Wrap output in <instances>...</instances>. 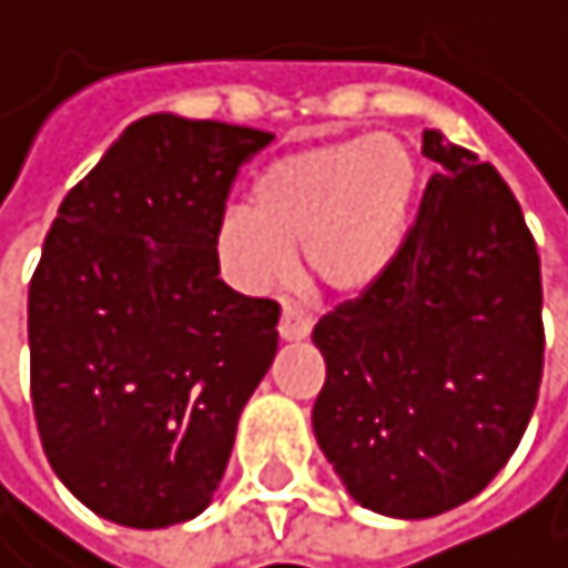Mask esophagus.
Returning <instances> with one entry per match:
<instances>
[{"instance_id":"obj_1","label":"esophagus","mask_w":568,"mask_h":568,"mask_svg":"<svg viewBox=\"0 0 568 568\" xmlns=\"http://www.w3.org/2000/svg\"><path fill=\"white\" fill-rule=\"evenodd\" d=\"M278 337L286 341V344L306 341L310 337V320L303 313H296L293 306H286V310H282V316H278Z\"/></svg>"}]
</instances>
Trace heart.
<instances>
[{
  "label": "heart",
  "instance_id": "b5f03b06",
  "mask_svg": "<svg viewBox=\"0 0 568 568\" xmlns=\"http://www.w3.org/2000/svg\"><path fill=\"white\" fill-rule=\"evenodd\" d=\"M419 201V160L392 132L306 145L272 160L252 207L214 224V255L234 290L262 296L286 278L293 248L306 286L337 303L367 296L398 262Z\"/></svg>",
  "mask_w": 568,
  "mask_h": 568
}]
</instances>
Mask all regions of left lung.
<instances>
[{"instance_id": "1", "label": "left lung", "mask_w": 568, "mask_h": 568, "mask_svg": "<svg viewBox=\"0 0 568 568\" xmlns=\"http://www.w3.org/2000/svg\"><path fill=\"white\" fill-rule=\"evenodd\" d=\"M416 227L367 296L326 313L313 433L361 508L433 518L477 497L525 436L541 382V272L508 183L443 132Z\"/></svg>"}]
</instances>
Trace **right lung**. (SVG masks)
Returning a JSON list of instances; mask_svg holds the SVG:
<instances>
[{
  "instance_id": "add662e5",
  "label": "right lung",
  "mask_w": 568,
  "mask_h": 568,
  "mask_svg": "<svg viewBox=\"0 0 568 568\" xmlns=\"http://www.w3.org/2000/svg\"><path fill=\"white\" fill-rule=\"evenodd\" d=\"M262 129L170 112L132 122L63 197L30 282L43 453L125 528L197 518L272 367L278 306L224 286L214 224Z\"/></svg>"
}]
</instances>
